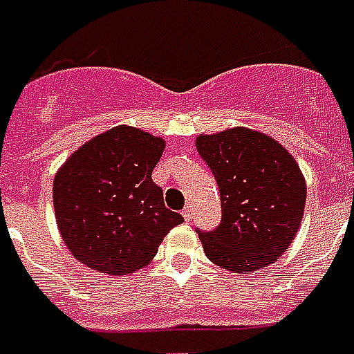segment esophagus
Masks as SVG:
<instances>
[{
  "label": "esophagus",
  "instance_id": "esophagus-1",
  "mask_svg": "<svg viewBox=\"0 0 354 354\" xmlns=\"http://www.w3.org/2000/svg\"><path fill=\"white\" fill-rule=\"evenodd\" d=\"M183 217H185L186 221H192V217H194V210H192L190 205H186L185 208H183Z\"/></svg>",
  "mask_w": 354,
  "mask_h": 354
}]
</instances>
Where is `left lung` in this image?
<instances>
[{
	"mask_svg": "<svg viewBox=\"0 0 354 354\" xmlns=\"http://www.w3.org/2000/svg\"><path fill=\"white\" fill-rule=\"evenodd\" d=\"M195 146L221 197V223L197 230L208 259L234 272L276 261L298 232L307 197L292 155L247 128L201 135Z\"/></svg>",
	"mask_w": 354,
	"mask_h": 354,
	"instance_id": "1",
	"label": "left lung"
}]
</instances>
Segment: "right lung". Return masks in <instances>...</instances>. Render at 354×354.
Wrapping results in <instances>:
<instances>
[{"mask_svg":"<svg viewBox=\"0 0 354 354\" xmlns=\"http://www.w3.org/2000/svg\"><path fill=\"white\" fill-rule=\"evenodd\" d=\"M162 151V138L117 126L62 166L53 186L56 223L78 261L113 276L135 272L185 221L164 206L162 188L151 180Z\"/></svg>","mask_w":354,"mask_h":354,"instance_id":"right-lung-1","label":"right lung"}]
</instances>
